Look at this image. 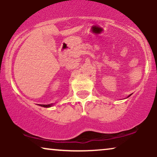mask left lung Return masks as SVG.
<instances>
[{"mask_svg": "<svg viewBox=\"0 0 157 157\" xmlns=\"http://www.w3.org/2000/svg\"><path fill=\"white\" fill-rule=\"evenodd\" d=\"M131 94H130V95H129V96H128V97H130V96H131Z\"/></svg>", "mask_w": 157, "mask_h": 157, "instance_id": "left-lung-1", "label": "left lung"}]
</instances>
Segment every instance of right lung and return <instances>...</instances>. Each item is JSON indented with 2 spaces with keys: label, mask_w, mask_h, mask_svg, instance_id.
I'll return each instance as SVG.
<instances>
[{
  "label": "right lung",
  "mask_w": 157,
  "mask_h": 157,
  "mask_svg": "<svg viewBox=\"0 0 157 157\" xmlns=\"http://www.w3.org/2000/svg\"><path fill=\"white\" fill-rule=\"evenodd\" d=\"M53 105V104H48V105H41L40 106H43V107H45V108H48V107H51V106Z\"/></svg>",
  "instance_id": "obj_1"
}]
</instances>
